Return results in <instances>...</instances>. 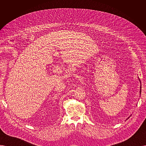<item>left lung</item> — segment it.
Returning <instances> with one entry per match:
<instances>
[{
	"mask_svg": "<svg viewBox=\"0 0 146 146\" xmlns=\"http://www.w3.org/2000/svg\"><path fill=\"white\" fill-rule=\"evenodd\" d=\"M141 86H140V95H141Z\"/></svg>",
	"mask_w": 146,
	"mask_h": 146,
	"instance_id": "1",
	"label": "left lung"
}]
</instances>
